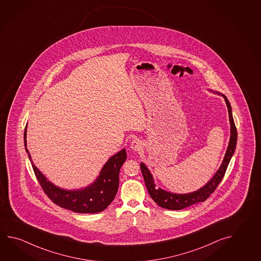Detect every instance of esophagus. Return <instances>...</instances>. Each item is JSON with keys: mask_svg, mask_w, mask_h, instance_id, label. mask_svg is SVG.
<instances>
[{"mask_svg": "<svg viewBox=\"0 0 261 261\" xmlns=\"http://www.w3.org/2000/svg\"><path fill=\"white\" fill-rule=\"evenodd\" d=\"M130 147H131V149H134V150L139 151V150L142 149V142H141L139 139H134L133 140L131 141Z\"/></svg>", "mask_w": 261, "mask_h": 261, "instance_id": "obj_1", "label": "esophagus"}]
</instances>
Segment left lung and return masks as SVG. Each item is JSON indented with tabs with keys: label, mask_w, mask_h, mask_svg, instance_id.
I'll use <instances>...</instances> for the list:
<instances>
[{
	"label": "left lung",
	"mask_w": 261,
	"mask_h": 261,
	"mask_svg": "<svg viewBox=\"0 0 261 261\" xmlns=\"http://www.w3.org/2000/svg\"><path fill=\"white\" fill-rule=\"evenodd\" d=\"M222 96L225 98V101L228 107V112H229V122H230V139H229V146H228V149H227L226 154L224 157L222 165L219 167V169L216 173V175L213 176V178L209 181L205 186L202 187V189H200L197 192L188 193V194H176V193L165 192L161 189H156L153 178L150 175L149 169L146 167V165H144L143 163L140 164V169L142 172L144 181H145V184H146L149 195L161 207L170 209V210H181L183 208L188 207L197 202H204L216 191L220 181L222 180L226 170H227V167L229 165L230 158L232 157L234 150L236 148V143H237V129L235 126L233 117L231 114V107H230V104L226 96L225 95H222Z\"/></svg>",
	"instance_id": "obj_1"
}]
</instances>
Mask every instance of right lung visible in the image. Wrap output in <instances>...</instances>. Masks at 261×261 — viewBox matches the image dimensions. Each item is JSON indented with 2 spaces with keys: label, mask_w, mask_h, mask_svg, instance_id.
<instances>
[{
  "label": "right lung",
  "mask_w": 261,
  "mask_h": 261,
  "mask_svg": "<svg viewBox=\"0 0 261 261\" xmlns=\"http://www.w3.org/2000/svg\"><path fill=\"white\" fill-rule=\"evenodd\" d=\"M27 129L24 131V143L27 146ZM28 153L29 150L26 148ZM31 159V155L29 153ZM126 160L123 149L113 155L103 166L96 180L80 191H64L47 181L37 167L32 163L34 174L48 198L60 207L66 208L76 213H98L105 210L112 203L119 187V172Z\"/></svg>",
  "instance_id": "obj_1"
}]
</instances>
